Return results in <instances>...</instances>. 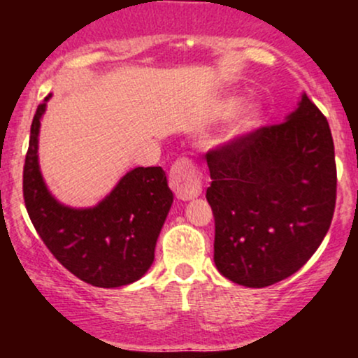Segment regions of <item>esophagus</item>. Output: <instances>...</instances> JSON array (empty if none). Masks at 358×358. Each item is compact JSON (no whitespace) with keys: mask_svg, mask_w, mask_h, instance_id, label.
<instances>
[{"mask_svg":"<svg viewBox=\"0 0 358 358\" xmlns=\"http://www.w3.org/2000/svg\"><path fill=\"white\" fill-rule=\"evenodd\" d=\"M170 187L180 200H192L202 192V173L188 158L176 159L170 170Z\"/></svg>","mask_w":358,"mask_h":358,"instance_id":"obj_1","label":"esophagus"}]
</instances>
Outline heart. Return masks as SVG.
<instances>
[{"instance_id": "heart-1", "label": "heart", "mask_w": 358, "mask_h": 358, "mask_svg": "<svg viewBox=\"0 0 358 358\" xmlns=\"http://www.w3.org/2000/svg\"><path fill=\"white\" fill-rule=\"evenodd\" d=\"M239 108H241L239 97L231 96V97H225L224 101H220L219 104H217L215 113L213 114H215L219 119H229L239 110ZM261 116H262L261 108H259L257 104L245 106V108L241 110L239 116H237L236 122H234L232 131H231L232 136L234 138L244 136V134H248L252 129H256L259 122H261Z\"/></svg>"}]
</instances>
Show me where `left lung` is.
Returning <instances> with one entry per match:
<instances>
[{"instance_id":"obj_1","label":"left lung","mask_w":358,"mask_h":358,"mask_svg":"<svg viewBox=\"0 0 358 358\" xmlns=\"http://www.w3.org/2000/svg\"><path fill=\"white\" fill-rule=\"evenodd\" d=\"M205 158L213 262L222 276L266 287L306 264L330 229L336 200L334 138L306 94L286 121L232 139Z\"/></svg>"}]
</instances>
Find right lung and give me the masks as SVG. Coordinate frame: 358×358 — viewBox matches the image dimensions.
Segmentation results:
<instances>
[{
    "mask_svg": "<svg viewBox=\"0 0 358 358\" xmlns=\"http://www.w3.org/2000/svg\"><path fill=\"white\" fill-rule=\"evenodd\" d=\"M36 108L23 168V196L31 224L57 261L97 287L131 285L146 274L173 203L162 166H138L96 207L72 208L48 192L38 165V133L47 101Z\"/></svg>",
    "mask_w": 358,
    "mask_h": 358,
    "instance_id": "obj_1",
    "label": "right lung"
}]
</instances>
